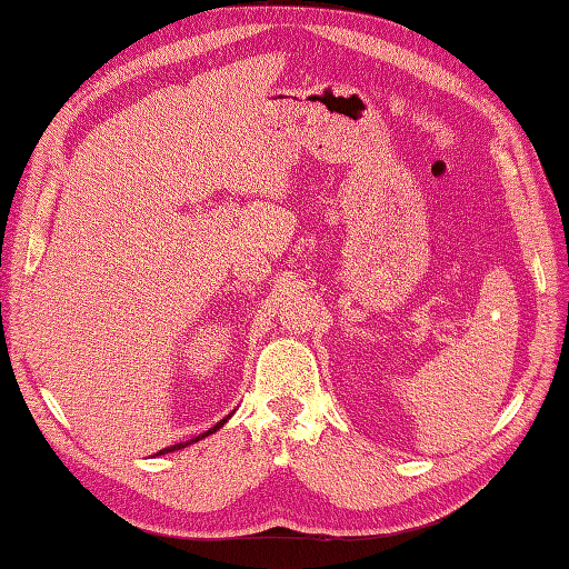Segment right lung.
Segmentation results:
<instances>
[{
	"instance_id": "1",
	"label": "right lung",
	"mask_w": 569,
	"mask_h": 569,
	"mask_svg": "<svg viewBox=\"0 0 569 569\" xmlns=\"http://www.w3.org/2000/svg\"><path fill=\"white\" fill-rule=\"evenodd\" d=\"M229 419V417H227ZM227 419H222V421H218L214 423L210 431H206V433H201V436H196V438H191V440H187V442H177V445H172V448H164V450H160L158 455H164V452H174V450H181V448H187V445H193V442H198V440H203L206 436H210V433H214V431H220V428L227 423Z\"/></svg>"
}]
</instances>
